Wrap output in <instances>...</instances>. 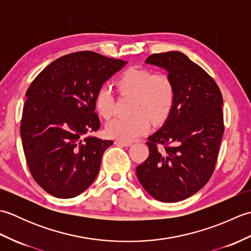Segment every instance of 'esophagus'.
<instances>
[{"mask_svg":"<svg viewBox=\"0 0 251 251\" xmlns=\"http://www.w3.org/2000/svg\"><path fill=\"white\" fill-rule=\"evenodd\" d=\"M114 143L116 146H121V147H130L132 145V142L130 141H123V140H116Z\"/></svg>","mask_w":251,"mask_h":251,"instance_id":"34e87169","label":"esophagus"}]
</instances>
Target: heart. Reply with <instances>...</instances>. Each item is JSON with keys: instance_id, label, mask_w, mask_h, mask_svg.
Segmentation results:
<instances>
[{"instance_id": "b5f03b06", "label": "heart", "mask_w": 251, "mask_h": 251, "mask_svg": "<svg viewBox=\"0 0 251 251\" xmlns=\"http://www.w3.org/2000/svg\"><path fill=\"white\" fill-rule=\"evenodd\" d=\"M119 86L136 95L134 116H117L106 123L105 134L110 138L131 141L150 130V115L154 121H162L167 116L174 104L175 89L166 75H154L143 69L130 68L119 79ZM95 106L98 113L109 117L114 110L112 89L103 85L95 96Z\"/></svg>"}]
</instances>
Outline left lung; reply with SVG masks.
<instances>
[{
    "label": "left lung",
    "instance_id": "left-lung-1",
    "mask_svg": "<svg viewBox=\"0 0 251 251\" xmlns=\"http://www.w3.org/2000/svg\"><path fill=\"white\" fill-rule=\"evenodd\" d=\"M146 65L167 72L175 100L166 121L148 138L149 157L137 166L141 185L164 202L183 201L210 179L223 131V99L216 82L180 51L149 56ZM164 146L157 150V145Z\"/></svg>",
    "mask_w": 251,
    "mask_h": 251
}]
</instances>
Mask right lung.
Here are the masks:
<instances>
[{
    "instance_id": "right-lung-1",
    "label": "right lung",
    "mask_w": 251,
    "mask_h": 251,
    "mask_svg": "<svg viewBox=\"0 0 251 251\" xmlns=\"http://www.w3.org/2000/svg\"><path fill=\"white\" fill-rule=\"evenodd\" d=\"M126 63L78 51L52 61L31 83L20 135L32 177L47 193L72 199L97 177L113 141L89 135L100 127L95 96Z\"/></svg>"
}]
</instances>
